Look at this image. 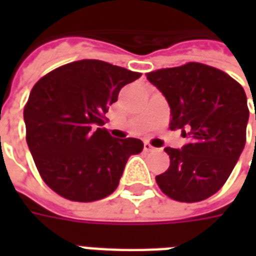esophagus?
Listing matches in <instances>:
<instances>
[{
	"instance_id": "obj_1",
	"label": "esophagus",
	"mask_w": 256,
	"mask_h": 256,
	"mask_svg": "<svg viewBox=\"0 0 256 256\" xmlns=\"http://www.w3.org/2000/svg\"><path fill=\"white\" fill-rule=\"evenodd\" d=\"M155 146H152L150 142H144V150L145 152H152V150H155Z\"/></svg>"
}]
</instances>
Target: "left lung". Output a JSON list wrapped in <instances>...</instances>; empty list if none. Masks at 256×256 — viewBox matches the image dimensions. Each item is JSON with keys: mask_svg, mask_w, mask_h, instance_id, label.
I'll list each match as a JSON object with an SVG mask.
<instances>
[{"mask_svg": "<svg viewBox=\"0 0 256 256\" xmlns=\"http://www.w3.org/2000/svg\"><path fill=\"white\" fill-rule=\"evenodd\" d=\"M146 79L166 97L170 128H180L188 138L181 150L164 148L170 167L156 176L159 188L185 203L212 196L229 178L246 145V92L228 74L200 63L158 70L146 74Z\"/></svg>", "mask_w": 256, "mask_h": 256, "instance_id": "obj_1", "label": "left lung"}]
</instances>
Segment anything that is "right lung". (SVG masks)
<instances>
[{
	"label": "right lung",
	"mask_w": 256,
	"mask_h": 256,
	"mask_svg": "<svg viewBox=\"0 0 256 256\" xmlns=\"http://www.w3.org/2000/svg\"><path fill=\"white\" fill-rule=\"evenodd\" d=\"M140 76L101 60H79L34 84L24 106L26 140L42 180L58 194L84 203L118 188L128 158L144 144L114 138L102 126L120 89Z\"/></svg>",
	"instance_id": "add662e5"
}]
</instances>
